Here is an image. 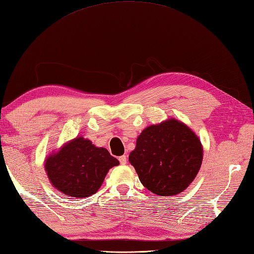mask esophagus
Returning a JSON list of instances; mask_svg holds the SVG:
<instances>
[{"label": "esophagus", "instance_id": "esophagus-1", "mask_svg": "<svg viewBox=\"0 0 254 254\" xmlns=\"http://www.w3.org/2000/svg\"><path fill=\"white\" fill-rule=\"evenodd\" d=\"M118 160H120V162H121V164H123V165H125L126 163H127V156L126 155H122V156H120L118 157Z\"/></svg>", "mask_w": 254, "mask_h": 254}]
</instances>
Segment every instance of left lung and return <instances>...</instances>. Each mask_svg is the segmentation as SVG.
<instances>
[{"label":"left lung","mask_w":254,"mask_h":254,"mask_svg":"<svg viewBox=\"0 0 254 254\" xmlns=\"http://www.w3.org/2000/svg\"><path fill=\"white\" fill-rule=\"evenodd\" d=\"M203 146L192 129L171 117L139 134L129 162L144 187L160 196L179 194L193 182Z\"/></svg>","instance_id":"8db88e82"}]
</instances>
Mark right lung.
Returning <instances> with one entry per match:
<instances>
[{
	"label": "right lung",
	"instance_id": "add662e5",
	"mask_svg": "<svg viewBox=\"0 0 254 254\" xmlns=\"http://www.w3.org/2000/svg\"><path fill=\"white\" fill-rule=\"evenodd\" d=\"M118 164L105 148L76 137L46 157L44 170L55 189L71 198L82 199L97 192L108 172Z\"/></svg>",
	"mask_w": 254,
	"mask_h": 254
}]
</instances>
